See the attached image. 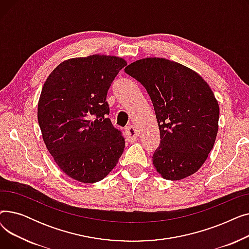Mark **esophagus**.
Segmentation results:
<instances>
[{"mask_svg": "<svg viewBox=\"0 0 249 249\" xmlns=\"http://www.w3.org/2000/svg\"><path fill=\"white\" fill-rule=\"evenodd\" d=\"M126 133L129 139L134 140L139 136V131L137 130L136 127H134L133 125H130L126 128Z\"/></svg>", "mask_w": 249, "mask_h": 249, "instance_id": "34e87169", "label": "esophagus"}]
</instances>
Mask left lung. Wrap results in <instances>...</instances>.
<instances>
[{
  "mask_svg": "<svg viewBox=\"0 0 249 249\" xmlns=\"http://www.w3.org/2000/svg\"><path fill=\"white\" fill-rule=\"evenodd\" d=\"M125 72L147 90L160 132L152 161L165 179L198 172L218 132L219 105L203 77L180 63L160 57L132 62Z\"/></svg>",
  "mask_w": 249,
  "mask_h": 249,
  "instance_id": "8db88e82",
  "label": "left lung"
}]
</instances>
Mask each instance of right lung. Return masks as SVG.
Masks as SVG:
<instances>
[{
  "label": "right lung",
  "instance_id": "add662e5",
  "mask_svg": "<svg viewBox=\"0 0 249 249\" xmlns=\"http://www.w3.org/2000/svg\"><path fill=\"white\" fill-rule=\"evenodd\" d=\"M126 60L94 54L62 61L43 85L37 117L45 145L61 171L85 182L103 179L125 147L107 116L108 89Z\"/></svg>",
  "mask_w": 249,
  "mask_h": 249
}]
</instances>
